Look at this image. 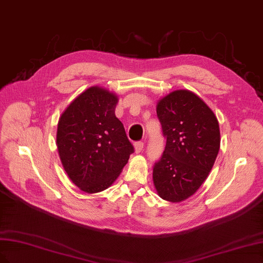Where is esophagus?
<instances>
[{"instance_id": "obj_1", "label": "esophagus", "mask_w": 263, "mask_h": 263, "mask_svg": "<svg viewBox=\"0 0 263 263\" xmlns=\"http://www.w3.org/2000/svg\"><path fill=\"white\" fill-rule=\"evenodd\" d=\"M143 147H144V143L142 141H139V142H136V143H134V148H136L137 153H140L142 149H143Z\"/></svg>"}]
</instances>
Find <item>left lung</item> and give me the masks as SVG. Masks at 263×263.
Wrapping results in <instances>:
<instances>
[{
    "label": "left lung",
    "instance_id": "8db88e82",
    "mask_svg": "<svg viewBox=\"0 0 263 263\" xmlns=\"http://www.w3.org/2000/svg\"><path fill=\"white\" fill-rule=\"evenodd\" d=\"M156 115L166 145L154 164V186L161 198L179 202L197 192L214 166L220 147L218 120L190 90L163 97Z\"/></svg>",
    "mask_w": 263,
    "mask_h": 263
}]
</instances>
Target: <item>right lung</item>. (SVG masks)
Listing matches in <instances>:
<instances>
[{
	"label": "right lung",
	"mask_w": 263,
	"mask_h": 263,
	"mask_svg": "<svg viewBox=\"0 0 263 263\" xmlns=\"http://www.w3.org/2000/svg\"><path fill=\"white\" fill-rule=\"evenodd\" d=\"M117 103V95L93 86L80 93L59 118V157L71 182L85 193L107 190L134 152L115 115Z\"/></svg>",
	"instance_id": "add662e5"
}]
</instances>
